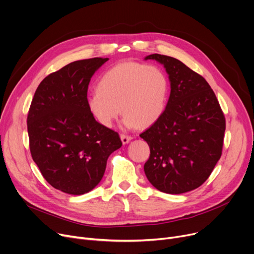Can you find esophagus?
Instances as JSON below:
<instances>
[{
  "instance_id": "esophagus-1",
  "label": "esophagus",
  "mask_w": 254,
  "mask_h": 254,
  "mask_svg": "<svg viewBox=\"0 0 254 254\" xmlns=\"http://www.w3.org/2000/svg\"><path fill=\"white\" fill-rule=\"evenodd\" d=\"M121 139H122V141H123V143L124 144H127L132 138L130 137V136H127V134H125V133H122L121 134Z\"/></svg>"
}]
</instances>
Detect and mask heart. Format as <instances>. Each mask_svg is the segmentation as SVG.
<instances>
[{"instance_id":"heart-1","label":"heart","mask_w":254,"mask_h":254,"mask_svg":"<svg viewBox=\"0 0 254 254\" xmlns=\"http://www.w3.org/2000/svg\"><path fill=\"white\" fill-rule=\"evenodd\" d=\"M167 96L168 80L160 67L127 61L100 76L97 91L87 98V107L104 127H111L122 112L127 128L148 127L162 116Z\"/></svg>"}]
</instances>
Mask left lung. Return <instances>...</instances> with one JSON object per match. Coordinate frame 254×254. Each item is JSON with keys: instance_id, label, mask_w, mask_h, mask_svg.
Returning <instances> with one entry per match:
<instances>
[{"instance_id": "left-lung-1", "label": "left lung", "mask_w": 254, "mask_h": 254, "mask_svg": "<svg viewBox=\"0 0 254 254\" xmlns=\"http://www.w3.org/2000/svg\"><path fill=\"white\" fill-rule=\"evenodd\" d=\"M148 59L163 64L171 95L162 116L140 134L150 147L145 175L161 192H189L208 179L222 156L225 115L203 76L170 56Z\"/></svg>"}]
</instances>
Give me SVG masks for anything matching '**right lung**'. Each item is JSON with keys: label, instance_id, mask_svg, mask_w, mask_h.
I'll use <instances>...</instances> for the list:
<instances>
[{"label": "right lung", "instance_id": "right-lung-1", "mask_svg": "<svg viewBox=\"0 0 254 254\" xmlns=\"http://www.w3.org/2000/svg\"><path fill=\"white\" fill-rule=\"evenodd\" d=\"M108 58L67 64L46 76L27 115L31 157L57 190L82 195L102 180L109 155L123 143L118 132L98 124L87 107L91 77Z\"/></svg>", "mask_w": 254, "mask_h": 254}]
</instances>
